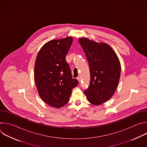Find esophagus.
Wrapping results in <instances>:
<instances>
[{
    "label": "esophagus",
    "instance_id": "1",
    "mask_svg": "<svg viewBox=\"0 0 147 147\" xmlns=\"http://www.w3.org/2000/svg\"><path fill=\"white\" fill-rule=\"evenodd\" d=\"M77 79L78 80V81L80 82L81 81V76H78L77 77Z\"/></svg>",
    "mask_w": 147,
    "mask_h": 147
}]
</instances>
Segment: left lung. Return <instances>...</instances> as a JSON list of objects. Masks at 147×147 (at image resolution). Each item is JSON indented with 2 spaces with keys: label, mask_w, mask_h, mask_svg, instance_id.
Instances as JSON below:
<instances>
[{
  "label": "left lung",
  "mask_w": 147,
  "mask_h": 147,
  "mask_svg": "<svg viewBox=\"0 0 147 147\" xmlns=\"http://www.w3.org/2000/svg\"><path fill=\"white\" fill-rule=\"evenodd\" d=\"M90 67L89 87L84 90L88 101L99 105L108 100L119 84L121 66L118 57L108 44H98L86 38L78 40Z\"/></svg>",
  "instance_id": "8db88e82"
}]
</instances>
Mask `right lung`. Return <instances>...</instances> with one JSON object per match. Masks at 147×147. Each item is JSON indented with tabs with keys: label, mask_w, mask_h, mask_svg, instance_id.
Returning a JSON list of instances; mask_svg holds the SVG:
<instances>
[{
	"label": "right lung",
	"mask_w": 147,
	"mask_h": 147,
	"mask_svg": "<svg viewBox=\"0 0 147 147\" xmlns=\"http://www.w3.org/2000/svg\"><path fill=\"white\" fill-rule=\"evenodd\" d=\"M72 42L71 36L49 41L41 48L36 59L34 78L39 95L53 108L65 105L78 84L73 78L66 60Z\"/></svg>",
	"instance_id": "right-lung-1"
}]
</instances>
